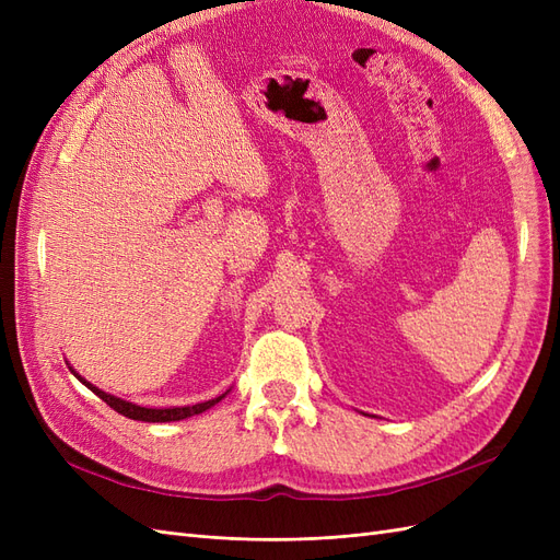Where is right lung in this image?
I'll list each match as a JSON object with an SVG mask.
<instances>
[{"label":"right lung","mask_w":560,"mask_h":560,"mask_svg":"<svg viewBox=\"0 0 560 560\" xmlns=\"http://www.w3.org/2000/svg\"><path fill=\"white\" fill-rule=\"evenodd\" d=\"M74 376H77L83 385H86L89 389H93V393H95L100 399L107 401V406H112V409H114L116 413H121V416H126V418H130V420H144V422H173V420H184V418H189V416L208 411L210 406H214L219 399L226 397V393H224V395H219V397H214V399H210V401L194 404V406H173V409H147V406H138V404H132V401H124V399H118V397H114V395L103 393V389H97V387L91 385L89 381H83L79 374H74Z\"/></svg>","instance_id":"add662e5"}]
</instances>
